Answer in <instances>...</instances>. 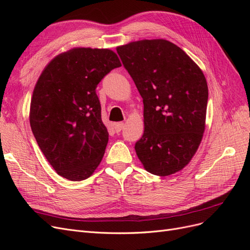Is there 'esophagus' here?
<instances>
[{"instance_id":"1","label":"esophagus","mask_w":250,"mask_h":250,"mask_svg":"<svg viewBox=\"0 0 250 250\" xmlns=\"http://www.w3.org/2000/svg\"><path fill=\"white\" fill-rule=\"evenodd\" d=\"M113 127H115V130H116V132L118 133V132H120V131L122 130L123 128H124V123H122V122L116 123L115 125H113Z\"/></svg>"}]
</instances>
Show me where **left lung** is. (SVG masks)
<instances>
[{
	"label": "left lung",
	"mask_w": 250,
	"mask_h": 250,
	"mask_svg": "<svg viewBox=\"0 0 250 250\" xmlns=\"http://www.w3.org/2000/svg\"><path fill=\"white\" fill-rule=\"evenodd\" d=\"M117 52L143 98L145 129L134 146L139 160L154 175L180 171L206 129V77L185 51L166 40L133 42Z\"/></svg>",
	"instance_id": "8db88e82"
}]
</instances>
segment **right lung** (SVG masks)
Returning <instances> with one entry per match:
<instances>
[{"label":"right lung","instance_id":"obj_1","mask_svg":"<svg viewBox=\"0 0 250 250\" xmlns=\"http://www.w3.org/2000/svg\"><path fill=\"white\" fill-rule=\"evenodd\" d=\"M121 62L108 49L75 48L53 58L37 80L30 125L58 175L88 178L101 163L108 131L96 87Z\"/></svg>","mask_w":250,"mask_h":250}]
</instances>
